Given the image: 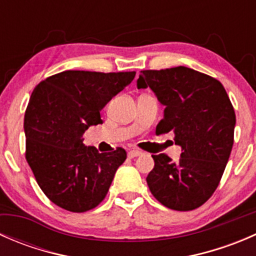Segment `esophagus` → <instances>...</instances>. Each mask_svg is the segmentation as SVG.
Wrapping results in <instances>:
<instances>
[{
	"label": "esophagus",
	"mask_w": 256,
	"mask_h": 256,
	"mask_svg": "<svg viewBox=\"0 0 256 256\" xmlns=\"http://www.w3.org/2000/svg\"><path fill=\"white\" fill-rule=\"evenodd\" d=\"M140 154H142V152L138 151V150H130L128 154V156L130 157V158H134V157H138V156H140Z\"/></svg>",
	"instance_id": "esophagus-1"
}]
</instances>
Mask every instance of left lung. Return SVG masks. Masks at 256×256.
<instances>
[{
	"label": "left lung",
	"mask_w": 256,
	"mask_h": 256,
	"mask_svg": "<svg viewBox=\"0 0 256 256\" xmlns=\"http://www.w3.org/2000/svg\"><path fill=\"white\" fill-rule=\"evenodd\" d=\"M150 89L164 105L157 135L170 134L182 150L180 158L154 154L146 180L160 203L192 210L218 187L234 142L236 112L220 82L187 66L144 70L138 89Z\"/></svg>",
	"instance_id": "1"
}]
</instances>
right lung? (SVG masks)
I'll return each mask as SVG.
<instances>
[{
	"instance_id": "obj_1",
	"label": "right lung",
	"mask_w": 256,
	"mask_h": 256,
	"mask_svg": "<svg viewBox=\"0 0 256 256\" xmlns=\"http://www.w3.org/2000/svg\"><path fill=\"white\" fill-rule=\"evenodd\" d=\"M135 74L66 70L34 88L23 125L26 158L54 204L82 213L105 198L126 151L100 154L82 144V134L102 124L100 112Z\"/></svg>"
}]
</instances>
